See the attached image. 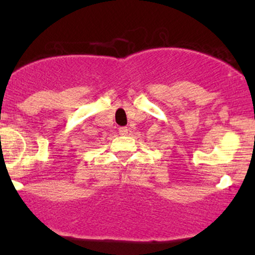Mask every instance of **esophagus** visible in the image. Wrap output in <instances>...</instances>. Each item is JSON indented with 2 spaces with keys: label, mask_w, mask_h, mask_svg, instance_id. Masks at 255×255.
<instances>
[{
  "label": "esophagus",
  "mask_w": 255,
  "mask_h": 255,
  "mask_svg": "<svg viewBox=\"0 0 255 255\" xmlns=\"http://www.w3.org/2000/svg\"><path fill=\"white\" fill-rule=\"evenodd\" d=\"M120 135H127L128 134V128L127 127H120L119 128Z\"/></svg>",
  "instance_id": "1"
}]
</instances>
